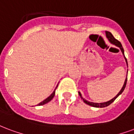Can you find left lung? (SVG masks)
Wrapping results in <instances>:
<instances>
[{"label":"left lung","instance_id":"1","mask_svg":"<svg viewBox=\"0 0 134 134\" xmlns=\"http://www.w3.org/2000/svg\"><path fill=\"white\" fill-rule=\"evenodd\" d=\"M106 35H107V37L108 38V40H109L110 42H111V43H112V44H115L116 46H117V47H119L121 49V52H122L123 54L124 55V49H123V47L122 45H121V42L119 41V40H117L116 39H115L114 37L113 36V35L110 32H108V31H106ZM125 57V56H124ZM126 59V63H127V59H126V58L125 57ZM127 65H128V63H127ZM126 82H127V77L126 78L125 80V82H124V86H123L122 89L121 90V91H120L119 93H118V94L114 98H113L112 99L109 100V101H108V102H104V103H94V102H88V101H87L86 99H83V98H82V99H83V101H84V102L85 103V104H87L90 105V106H92V107H100V108H102V107H107V106H109V105H110L111 103L114 101L116 98L119 96L121 93H122L123 92H124V89H125L126 87ZM79 94H80V96L82 97V95H81V94H80V92H79Z\"/></svg>","mask_w":134,"mask_h":134}]
</instances>
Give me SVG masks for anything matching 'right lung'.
Masks as SVG:
<instances>
[{
  "label": "right lung",
  "instance_id": "right-lung-1",
  "mask_svg": "<svg viewBox=\"0 0 134 134\" xmlns=\"http://www.w3.org/2000/svg\"><path fill=\"white\" fill-rule=\"evenodd\" d=\"M57 87L55 88V90L57 89ZM55 90H54V92H53V93H52V94L50 95L49 97H47V99H44V101H42V102L40 103V104H38V105H39V106H40V105L45 104H47V103H48V102H50V101H51V100H52V99H53V97H54V94H55Z\"/></svg>",
  "mask_w": 134,
  "mask_h": 134
}]
</instances>
